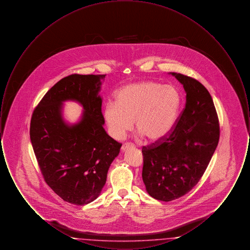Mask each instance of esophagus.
Segmentation results:
<instances>
[{
	"mask_svg": "<svg viewBox=\"0 0 250 250\" xmlns=\"http://www.w3.org/2000/svg\"><path fill=\"white\" fill-rule=\"evenodd\" d=\"M133 147H134V144L129 143H125L122 145V148H121V149H122V151H125V150L130 149V148H133Z\"/></svg>",
	"mask_w": 250,
	"mask_h": 250,
	"instance_id": "34e87169",
	"label": "esophagus"
}]
</instances>
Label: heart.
Here are the masks:
<instances>
[{
  "mask_svg": "<svg viewBox=\"0 0 250 250\" xmlns=\"http://www.w3.org/2000/svg\"><path fill=\"white\" fill-rule=\"evenodd\" d=\"M180 105L178 91L153 82L131 84L121 89L115 103H107L104 119L110 135L122 140L133 128L150 141L166 137L174 125Z\"/></svg>",
  "mask_w": 250,
  "mask_h": 250,
  "instance_id": "obj_1",
  "label": "heart"
}]
</instances>
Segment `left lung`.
Here are the masks:
<instances>
[{
	"label": "left lung",
	"instance_id": "left-lung-1",
	"mask_svg": "<svg viewBox=\"0 0 250 250\" xmlns=\"http://www.w3.org/2000/svg\"><path fill=\"white\" fill-rule=\"evenodd\" d=\"M184 85L186 106L163 139L143 146V180L149 195L170 202L199 183L219 142V120L212 96L199 81L172 73Z\"/></svg>",
	"mask_w": 250,
	"mask_h": 250
}]
</instances>
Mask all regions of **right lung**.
<instances>
[{"label": "right lung", "mask_w": 250, "mask_h": 250, "mask_svg": "<svg viewBox=\"0 0 250 250\" xmlns=\"http://www.w3.org/2000/svg\"><path fill=\"white\" fill-rule=\"evenodd\" d=\"M105 76L72 74L62 79L43 96L31 119L30 138L43 178L64 202L75 205L99 196L122 146L103 128L98 92ZM68 99L84 107L81 122L71 127L60 115L61 102Z\"/></svg>", "instance_id": "add662e5"}]
</instances>
